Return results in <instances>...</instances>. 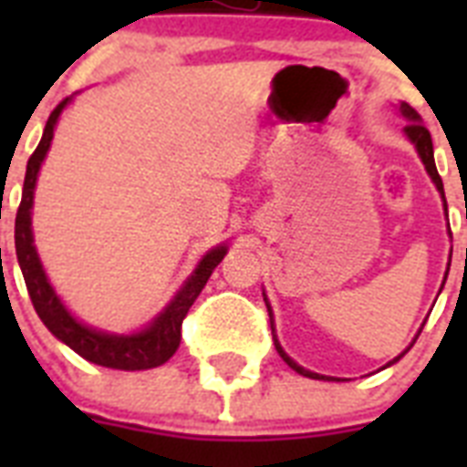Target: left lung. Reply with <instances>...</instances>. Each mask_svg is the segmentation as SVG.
I'll list each match as a JSON object with an SVG mask.
<instances>
[{
    "label": "left lung",
    "instance_id": "left-lung-1",
    "mask_svg": "<svg viewBox=\"0 0 467 467\" xmlns=\"http://www.w3.org/2000/svg\"><path fill=\"white\" fill-rule=\"evenodd\" d=\"M400 111H402V116L410 120V123L405 126L407 138H410V140L417 145V152H420V157H421V161H424V167H427L429 176L434 179L436 189L443 193V182H441V176H439V171H436V164H434V145H431V133H429L427 128H424V123H421V119H420V113L414 111L412 106L402 104V106H400ZM274 344H276V351L281 354V358H284V361L288 363L293 370H296V373H300V376H306V378H325V376H319V373H312V370L300 368L298 363L293 361V358H288V354H285L284 348H281V344H278L276 339H274ZM400 356H402V354H400ZM400 356L395 358V361H400ZM395 361H390V363H395Z\"/></svg>",
    "mask_w": 467,
    "mask_h": 467
}]
</instances>
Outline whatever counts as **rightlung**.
Instances as JSON below:
<instances>
[{
	"mask_svg": "<svg viewBox=\"0 0 467 467\" xmlns=\"http://www.w3.org/2000/svg\"><path fill=\"white\" fill-rule=\"evenodd\" d=\"M69 99H62L60 104L55 106L50 119L46 123L43 138H40L38 148L28 160L24 179V193H21V203L16 211V227H14V242H16V256L21 274H24L26 288L31 296V303L43 319V325L65 341L72 351L87 358V361L106 366V368H120V370H145L157 368L164 361H169L179 348L182 341V322L186 317L189 307L198 298V293L203 291L208 284L213 269L223 262L227 249L218 247L203 256V262L198 264L196 274L186 281L182 291L176 293L171 306L161 312L160 317L140 334L133 337H116V334H104L89 327L79 325L55 296L53 285L47 284L46 271L40 266L36 247H33V233H31V205H33V189H36V179H38L40 161L46 157L50 140H53V128L57 123V116L65 109Z\"/></svg>",
	"mask_w": 467,
	"mask_h": 467,
	"instance_id": "add662e5",
	"label": "right lung"
}]
</instances>
